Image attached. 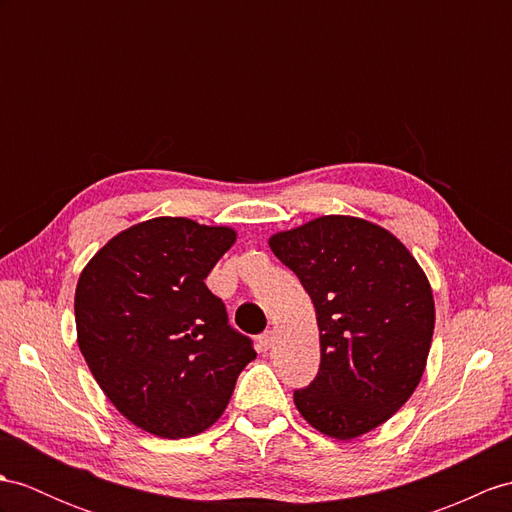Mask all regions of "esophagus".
<instances>
[{"label":"esophagus","mask_w":512,"mask_h":512,"mask_svg":"<svg viewBox=\"0 0 512 512\" xmlns=\"http://www.w3.org/2000/svg\"><path fill=\"white\" fill-rule=\"evenodd\" d=\"M273 339H276V332H273V330H267L265 334H260L258 336V350L260 352H267L269 347L273 345Z\"/></svg>","instance_id":"esophagus-1"}]
</instances>
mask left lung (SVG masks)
Here are the masks:
<instances>
[{
  "instance_id": "1",
  "label": "left lung",
  "mask_w": 512,
  "mask_h": 512,
  "mask_svg": "<svg viewBox=\"0 0 512 512\" xmlns=\"http://www.w3.org/2000/svg\"><path fill=\"white\" fill-rule=\"evenodd\" d=\"M313 299L321 365L293 400L310 426L352 441L389 421L426 371L434 297L426 271L393 232L323 215L269 236Z\"/></svg>"
}]
</instances>
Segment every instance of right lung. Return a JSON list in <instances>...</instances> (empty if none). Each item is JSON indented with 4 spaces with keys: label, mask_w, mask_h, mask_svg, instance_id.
Wrapping results in <instances>:
<instances>
[{
    "label": "right lung",
    "mask_w": 512,
    "mask_h": 512,
    "mask_svg": "<svg viewBox=\"0 0 512 512\" xmlns=\"http://www.w3.org/2000/svg\"><path fill=\"white\" fill-rule=\"evenodd\" d=\"M234 241L230 226L154 217L112 236L80 273L73 308L86 365L112 406L160 439L213 426L256 358L204 282Z\"/></svg>",
    "instance_id": "add662e5"
}]
</instances>
